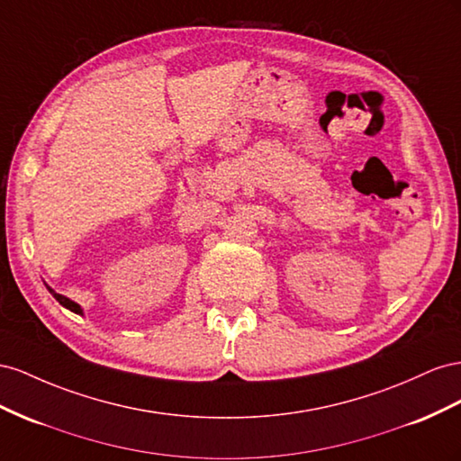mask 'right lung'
Here are the masks:
<instances>
[{
  "label": "right lung",
  "instance_id": "add662e5",
  "mask_svg": "<svg viewBox=\"0 0 461 461\" xmlns=\"http://www.w3.org/2000/svg\"><path fill=\"white\" fill-rule=\"evenodd\" d=\"M50 289V287H48ZM50 294H54V297L59 301V305H63V307H68L69 311H73V312H77V314H83V309L78 307L75 301H71V299H68L65 295H59V294H56L54 289H50Z\"/></svg>",
  "mask_w": 461,
  "mask_h": 461
}]
</instances>
